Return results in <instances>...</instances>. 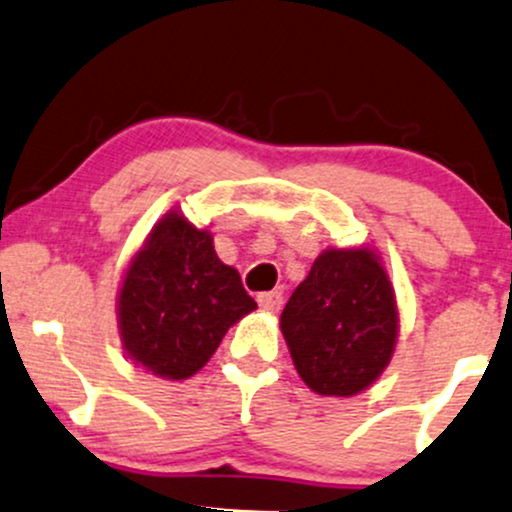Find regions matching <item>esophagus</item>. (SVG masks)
I'll return each mask as SVG.
<instances>
[{"instance_id":"esophagus-1","label":"esophagus","mask_w":512,"mask_h":512,"mask_svg":"<svg viewBox=\"0 0 512 512\" xmlns=\"http://www.w3.org/2000/svg\"><path fill=\"white\" fill-rule=\"evenodd\" d=\"M257 303H260V308L269 310V313H276V310L281 308V303H284V293H281V289L260 293V296H257Z\"/></svg>"}]
</instances>
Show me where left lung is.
<instances>
[{
    "label": "left lung",
    "mask_w": 512,
    "mask_h": 512,
    "mask_svg": "<svg viewBox=\"0 0 512 512\" xmlns=\"http://www.w3.org/2000/svg\"><path fill=\"white\" fill-rule=\"evenodd\" d=\"M281 332L293 366L317 395L351 397L390 363L397 305L370 250H325L291 293Z\"/></svg>",
    "instance_id": "1"
}]
</instances>
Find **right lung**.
I'll return each mask as SVG.
<instances>
[{
  "label": "right lung",
  "instance_id": "add662e5",
  "mask_svg": "<svg viewBox=\"0 0 512 512\" xmlns=\"http://www.w3.org/2000/svg\"><path fill=\"white\" fill-rule=\"evenodd\" d=\"M257 303L223 264L207 231L178 211L158 221L120 289V337L137 366L168 380L195 375L233 322Z\"/></svg>",
  "mask_w": 512,
  "mask_h": 512
}]
</instances>
